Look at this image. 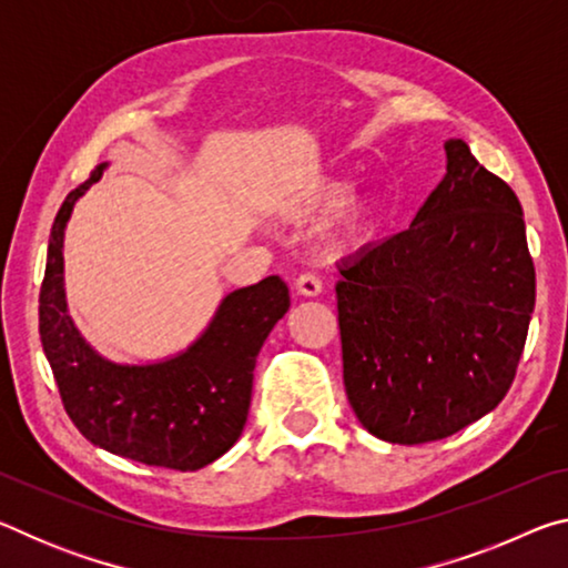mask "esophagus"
Here are the masks:
<instances>
[{"instance_id": "obj_1", "label": "esophagus", "mask_w": 568, "mask_h": 568, "mask_svg": "<svg viewBox=\"0 0 568 568\" xmlns=\"http://www.w3.org/2000/svg\"><path fill=\"white\" fill-rule=\"evenodd\" d=\"M295 291L301 293V295L313 297V295H318L323 291V283H321L318 275L311 273V271H305V273H301V275L295 277Z\"/></svg>"}]
</instances>
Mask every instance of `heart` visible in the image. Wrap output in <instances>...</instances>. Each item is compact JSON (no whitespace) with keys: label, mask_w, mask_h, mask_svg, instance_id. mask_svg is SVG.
Segmentation results:
<instances>
[{"label":"heart","mask_w":568,"mask_h":568,"mask_svg":"<svg viewBox=\"0 0 568 568\" xmlns=\"http://www.w3.org/2000/svg\"><path fill=\"white\" fill-rule=\"evenodd\" d=\"M345 200H348V185L345 182H325V185L313 192L307 205L313 210H338ZM373 220H376V213H373L371 205H353L343 217V233L351 237H361L373 227Z\"/></svg>","instance_id":"1"}]
</instances>
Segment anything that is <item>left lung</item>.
Returning a JSON list of instances; mask_svg holds the SVG:
<instances>
[{
	"label": "left lung",
	"mask_w": 568,
	"mask_h": 568,
	"mask_svg": "<svg viewBox=\"0 0 568 568\" xmlns=\"http://www.w3.org/2000/svg\"><path fill=\"white\" fill-rule=\"evenodd\" d=\"M446 178L410 227L341 265L343 383L388 444L440 440L511 388L536 301L516 192L446 142Z\"/></svg>",
	"instance_id": "left-lung-1"
}]
</instances>
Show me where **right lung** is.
Wrapping results in <instances>:
<instances>
[{
  "label": "right lung",
  "mask_w": 568,
  "mask_h": 568,
  "mask_svg": "<svg viewBox=\"0 0 568 568\" xmlns=\"http://www.w3.org/2000/svg\"><path fill=\"white\" fill-rule=\"evenodd\" d=\"M104 168H94L54 217L40 291L42 348L67 416L90 444L145 466L197 470L243 434L257 353L291 307V293L271 275L230 293L210 328L178 358L152 365L104 361L67 315L62 285L64 225Z\"/></svg>",
  "instance_id": "right-lung-1"
}]
</instances>
